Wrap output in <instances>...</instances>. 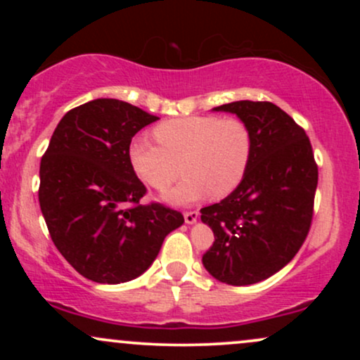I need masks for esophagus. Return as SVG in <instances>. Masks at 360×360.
<instances>
[{"label": "esophagus", "mask_w": 360, "mask_h": 360, "mask_svg": "<svg viewBox=\"0 0 360 360\" xmlns=\"http://www.w3.org/2000/svg\"><path fill=\"white\" fill-rule=\"evenodd\" d=\"M198 218H200V213H198V212H186L184 213V221L188 223V225H193V223H196Z\"/></svg>", "instance_id": "esophagus-1"}]
</instances>
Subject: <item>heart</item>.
Returning <instances> with one entry per match:
<instances>
[{"label": "heart", "instance_id": "heart-1", "mask_svg": "<svg viewBox=\"0 0 360 360\" xmlns=\"http://www.w3.org/2000/svg\"><path fill=\"white\" fill-rule=\"evenodd\" d=\"M159 146L134 140L128 147V162L140 179L150 188H169L167 203L193 205L205 196L223 198L233 193L247 174L252 159V131L240 118L214 115H193L172 118L154 128Z\"/></svg>", "mask_w": 360, "mask_h": 360}]
</instances>
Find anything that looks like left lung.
Returning <instances> with one entry per match:
<instances>
[{
  "instance_id": "8db88e82",
  "label": "left lung",
  "mask_w": 360,
  "mask_h": 360,
  "mask_svg": "<svg viewBox=\"0 0 360 360\" xmlns=\"http://www.w3.org/2000/svg\"><path fill=\"white\" fill-rule=\"evenodd\" d=\"M237 115L252 131L247 174L220 203L201 208L214 242L205 269L220 283L249 286L271 278L298 254L313 218L318 167L304 130L269 101L213 108Z\"/></svg>"
}]
</instances>
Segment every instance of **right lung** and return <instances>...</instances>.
<instances>
[{
	"instance_id": "1",
	"label": "right lung",
	"mask_w": 360,
	"mask_h": 360,
	"mask_svg": "<svg viewBox=\"0 0 360 360\" xmlns=\"http://www.w3.org/2000/svg\"><path fill=\"white\" fill-rule=\"evenodd\" d=\"M154 115L98 98L62 117L40 162V210L64 259L100 284L139 278L164 238L184 223L159 203L140 205L146 186L128 162L131 139Z\"/></svg>"
}]
</instances>
